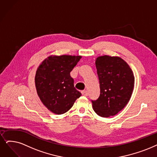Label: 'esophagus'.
<instances>
[{
	"label": "esophagus",
	"instance_id": "esophagus-1",
	"mask_svg": "<svg viewBox=\"0 0 157 157\" xmlns=\"http://www.w3.org/2000/svg\"><path fill=\"white\" fill-rule=\"evenodd\" d=\"M81 93H82V95L83 96H85V97H87V95H88V93H87V91L86 90H83L81 91Z\"/></svg>",
	"mask_w": 157,
	"mask_h": 157
}]
</instances>
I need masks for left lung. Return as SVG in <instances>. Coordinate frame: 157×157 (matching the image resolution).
I'll use <instances>...</instances> for the list:
<instances>
[{
  "instance_id": "1",
  "label": "left lung",
  "mask_w": 157,
  "mask_h": 157,
  "mask_svg": "<svg viewBox=\"0 0 157 157\" xmlns=\"http://www.w3.org/2000/svg\"><path fill=\"white\" fill-rule=\"evenodd\" d=\"M100 84V95L91 100L93 110L102 117L117 114L132 95L135 78L132 70L123 59L104 55L95 62Z\"/></svg>"
}]
</instances>
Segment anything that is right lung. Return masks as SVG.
I'll use <instances>...</instances> for the list:
<instances>
[{
    "instance_id": "1",
    "label": "right lung",
    "mask_w": 157,
    "mask_h": 157,
    "mask_svg": "<svg viewBox=\"0 0 157 157\" xmlns=\"http://www.w3.org/2000/svg\"><path fill=\"white\" fill-rule=\"evenodd\" d=\"M81 56H51L42 62L36 72L37 93L46 107L57 115L70 109L81 93L74 87L70 72Z\"/></svg>"
}]
</instances>
